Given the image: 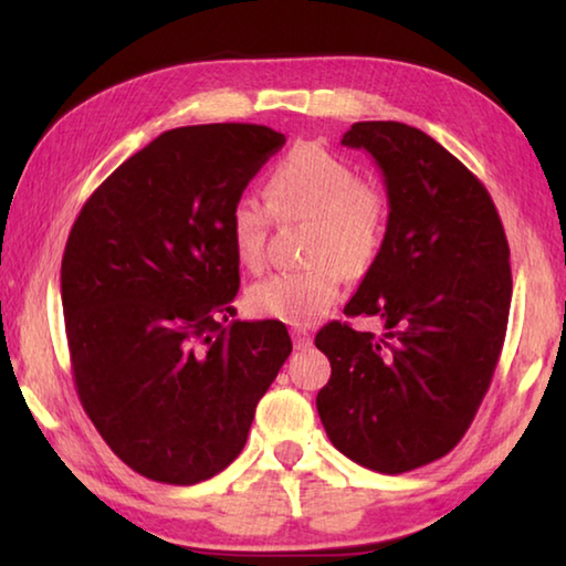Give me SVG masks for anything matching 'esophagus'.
I'll use <instances>...</instances> for the list:
<instances>
[{
	"mask_svg": "<svg viewBox=\"0 0 566 566\" xmlns=\"http://www.w3.org/2000/svg\"><path fill=\"white\" fill-rule=\"evenodd\" d=\"M292 342H294V349H306L312 344V337H310V332H306V329H294Z\"/></svg>",
	"mask_w": 566,
	"mask_h": 566,
	"instance_id": "obj_1",
	"label": "esophagus"
}]
</instances>
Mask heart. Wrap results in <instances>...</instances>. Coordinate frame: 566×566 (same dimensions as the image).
<instances>
[{
    "label": "heart",
    "instance_id": "heart-1",
    "mask_svg": "<svg viewBox=\"0 0 566 566\" xmlns=\"http://www.w3.org/2000/svg\"><path fill=\"white\" fill-rule=\"evenodd\" d=\"M266 203L280 219L312 222L304 272H276L249 286V312L292 327H312L342 294V265L349 276L369 270L385 242L387 202L364 185L359 171L332 151L304 145L290 151L266 179ZM264 202L239 197L229 212V242L249 270L264 262L272 216ZM340 265L337 268L336 264Z\"/></svg>",
    "mask_w": 566,
    "mask_h": 566
}]
</instances>
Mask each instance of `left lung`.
<instances>
[{"label": "left lung", "instance_id": "obj_1", "mask_svg": "<svg viewBox=\"0 0 566 566\" xmlns=\"http://www.w3.org/2000/svg\"><path fill=\"white\" fill-rule=\"evenodd\" d=\"M344 147L377 161L387 232L347 317L317 349L332 377L317 411L344 457L381 474L434 462L459 444L492 385L512 304L510 244L490 191L429 134L401 122H357Z\"/></svg>", "mask_w": 566, "mask_h": 566}]
</instances>
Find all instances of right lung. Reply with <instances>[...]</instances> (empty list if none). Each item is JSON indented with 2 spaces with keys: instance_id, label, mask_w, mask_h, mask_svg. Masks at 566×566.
<instances>
[{
  "instance_id": "1",
  "label": "right lung",
  "mask_w": 566,
  "mask_h": 566,
  "mask_svg": "<svg viewBox=\"0 0 566 566\" xmlns=\"http://www.w3.org/2000/svg\"><path fill=\"white\" fill-rule=\"evenodd\" d=\"M262 124L159 134L87 199L62 256L76 395L124 464L197 484L247 444L292 352L282 322H229L239 260L229 212L284 147Z\"/></svg>"
}]
</instances>
